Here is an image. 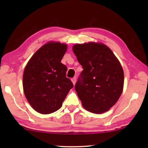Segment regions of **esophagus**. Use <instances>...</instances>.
Wrapping results in <instances>:
<instances>
[{"instance_id": "esophagus-1", "label": "esophagus", "mask_w": 148, "mask_h": 148, "mask_svg": "<svg viewBox=\"0 0 148 148\" xmlns=\"http://www.w3.org/2000/svg\"><path fill=\"white\" fill-rule=\"evenodd\" d=\"M71 82H73V85L75 84L76 83V77H73L71 79Z\"/></svg>"}]
</instances>
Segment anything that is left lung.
I'll return each instance as SVG.
<instances>
[{
    "label": "left lung",
    "instance_id": "obj_1",
    "mask_svg": "<svg viewBox=\"0 0 148 148\" xmlns=\"http://www.w3.org/2000/svg\"><path fill=\"white\" fill-rule=\"evenodd\" d=\"M74 54L83 71L75 89L86 110L101 114L114 106L124 85V72L112 50L104 44H77Z\"/></svg>",
    "mask_w": 148,
    "mask_h": 148
}]
</instances>
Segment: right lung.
Here are the masks:
<instances>
[{
  "mask_svg": "<svg viewBox=\"0 0 148 148\" xmlns=\"http://www.w3.org/2000/svg\"><path fill=\"white\" fill-rule=\"evenodd\" d=\"M66 49V44L48 42L35 52L24 69V94L38 112L47 114L58 110L73 88L66 77L67 67L61 63Z\"/></svg>",
  "mask_w": 148,
  "mask_h": 148,
  "instance_id": "right-lung-1",
  "label": "right lung"
}]
</instances>
